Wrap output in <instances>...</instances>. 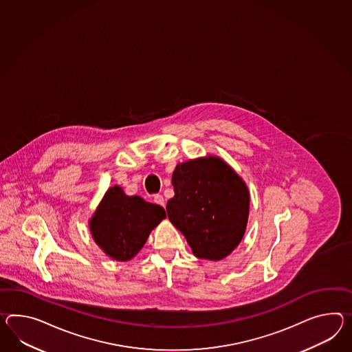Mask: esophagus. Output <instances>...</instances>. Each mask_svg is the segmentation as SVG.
<instances>
[{
    "label": "esophagus",
    "instance_id": "obj_1",
    "mask_svg": "<svg viewBox=\"0 0 352 352\" xmlns=\"http://www.w3.org/2000/svg\"><path fill=\"white\" fill-rule=\"evenodd\" d=\"M154 202L155 204H157V205H160V206H165V199H164L162 195H155Z\"/></svg>",
    "mask_w": 352,
    "mask_h": 352
}]
</instances>
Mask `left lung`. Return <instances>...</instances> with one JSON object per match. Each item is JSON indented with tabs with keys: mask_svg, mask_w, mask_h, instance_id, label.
Here are the masks:
<instances>
[{
	"mask_svg": "<svg viewBox=\"0 0 352 352\" xmlns=\"http://www.w3.org/2000/svg\"><path fill=\"white\" fill-rule=\"evenodd\" d=\"M168 217L197 258L220 261L243 238L249 214L245 183L228 164L208 156L177 165Z\"/></svg>",
	"mask_w": 352,
	"mask_h": 352,
	"instance_id": "obj_1",
	"label": "left lung"
}]
</instances>
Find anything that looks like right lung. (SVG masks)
I'll return each mask as SVG.
<instances>
[{
    "mask_svg": "<svg viewBox=\"0 0 352 352\" xmlns=\"http://www.w3.org/2000/svg\"><path fill=\"white\" fill-rule=\"evenodd\" d=\"M166 217L162 206L126 196L118 186L108 189L90 220L95 243L116 261H129L144 247L148 234Z\"/></svg>",
    "mask_w": 352,
    "mask_h": 352,
    "instance_id": "add662e5",
    "label": "right lung"
}]
</instances>
